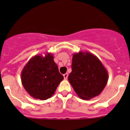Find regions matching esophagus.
<instances>
[{
    "label": "esophagus",
    "mask_w": 130,
    "mask_h": 130,
    "mask_svg": "<svg viewBox=\"0 0 130 130\" xmlns=\"http://www.w3.org/2000/svg\"><path fill=\"white\" fill-rule=\"evenodd\" d=\"M68 73H65L63 75V77H64V79H67V78H68Z\"/></svg>",
    "instance_id": "esophagus-1"
}]
</instances>
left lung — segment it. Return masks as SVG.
<instances>
[{
	"instance_id": "1",
	"label": "left lung",
	"mask_w": 130,
	"mask_h": 130,
	"mask_svg": "<svg viewBox=\"0 0 130 130\" xmlns=\"http://www.w3.org/2000/svg\"><path fill=\"white\" fill-rule=\"evenodd\" d=\"M72 68L68 81L81 99L89 100L98 96L107 83V71L93 54L81 51L73 54Z\"/></svg>"
}]
</instances>
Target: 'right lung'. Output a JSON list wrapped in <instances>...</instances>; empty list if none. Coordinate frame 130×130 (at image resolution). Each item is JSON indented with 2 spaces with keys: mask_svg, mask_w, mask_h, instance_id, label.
Segmentation results:
<instances>
[{
  "mask_svg": "<svg viewBox=\"0 0 130 130\" xmlns=\"http://www.w3.org/2000/svg\"><path fill=\"white\" fill-rule=\"evenodd\" d=\"M22 85L35 99L46 100L55 93L63 76L58 71L53 54L36 55L29 59L21 73Z\"/></svg>",
  "mask_w": 130,
  "mask_h": 130,
  "instance_id": "right-lung-1",
  "label": "right lung"
}]
</instances>
